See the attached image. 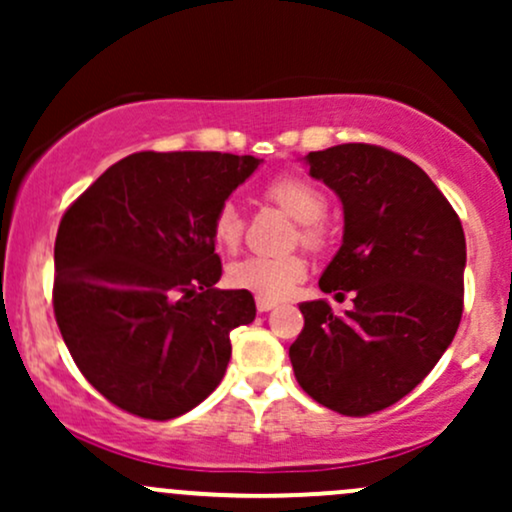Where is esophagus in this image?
Listing matches in <instances>:
<instances>
[{"label":"esophagus","mask_w":512,"mask_h":512,"mask_svg":"<svg viewBox=\"0 0 512 512\" xmlns=\"http://www.w3.org/2000/svg\"><path fill=\"white\" fill-rule=\"evenodd\" d=\"M272 308H276V301H272V298L257 296V310H260V313H269Z\"/></svg>","instance_id":"obj_1"}]
</instances>
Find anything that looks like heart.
Instances as JSON below:
<instances>
[{
	"label": "heart",
	"instance_id": "heart-1",
	"mask_svg": "<svg viewBox=\"0 0 512 512\" xmlns=\"http://www.w3.org/2000/svg\"><path fill=\"white\" fill-rule=\"evenodd\" d=\"M264 197L284 209L293 221H298V236L308 248H320L325 243L322 216L327 211V197L315 182L301 175H281L264 187ZM245 221L233 202H223L214 216V238L221 248H238L243 238ZM305 276V262L298 255H250L233 262L228 269V281L236 289L250 291L260 298H284Z\"/></svg>",
	"mask_w": 512,
	"mask_h": 512
}]
</instances>
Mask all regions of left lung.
<instances>
[{"instance_id":"left-lung-1","label":"left lung","mask_w":512,"mask_h":512,"mask_svg":"<svg viewBox=\"0 0 512 512\" xmlns=\"http://www.w3.org/2000/svg\"><path fill=\"white\" fill-rule=\"evenodd\" d=\"M303 163L344 209L342 248L320 289L354 291V308L334 315L325 298L298 305L305 325L289 349L291 366L322 407L366 416L409 395L450 346L467 243L443 192L395 151L339 144Z\"/></svg>"}]
</instances>
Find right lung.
<instances>
[{
  "instance_id": "obj_1",
  "label": "right lung",
  "mask_w": 512,
  "mask_h": 512,
  "mask_svg": "<svg viewBox=\"0 0 512 512\" xmlns=\"http://www.w3.org/2000/svg\"><path fill=\"white\" fill-rule=\"evenodd\" d=\"M219 151H142L93 182L55 240V317L84 378L115 407L168 421L204 402L255 298L216 289L214 216L260 166Z\"/></svg>"
}]
</instances>
